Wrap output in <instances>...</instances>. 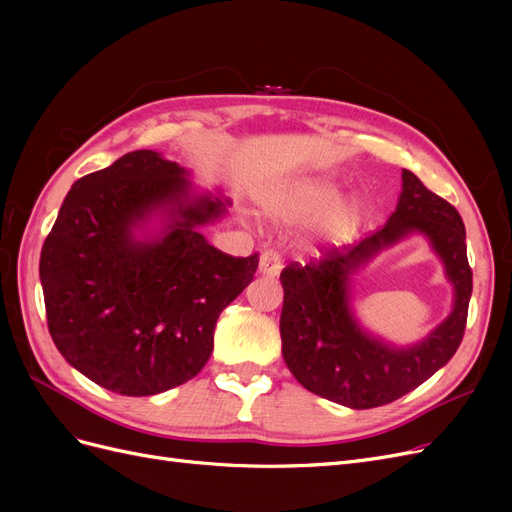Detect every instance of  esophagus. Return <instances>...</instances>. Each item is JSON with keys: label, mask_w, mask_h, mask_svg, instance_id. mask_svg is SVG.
Segmentation results:
<instances>
[{"label": "esophagus", "mask_w": 512, "mask_h": 512, "mask_svg": "<svg viewBox=\"0 0 512 512\" xmlns=\"http://www.w3.org/2000/svg\"><path fill=\"white\" fill-rule=\"evenodd\" d=\"M258 271H260L262 275H267V277L280 275V271H282V260H280V256H277V254L271 252V250L262 252V254H260V260H258Z\"/></svg>", "instance_id": "obj_1"}]
</instances>
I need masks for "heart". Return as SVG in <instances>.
Segmentation results:
<instances>
[{
    "label": "heart",
    "instance_id": "obj_1",
    "mask_svg": "<svg viewBox=\"0 0 512 512\" xmlns=\"http://www.w3.org/2000/svg\"><path fill=\"white\" fill-rule=\"evenodd\" d=\"M339 190L327 179H303L262 196L260 205L273 220L307 222L320 215L331 239H342L359 226L361 211L354 203H337Z\"/></svg>",
    "mask_w": 512,
    "mask_h": 512
}]
</instances>
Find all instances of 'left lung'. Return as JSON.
Masks as SVG:
<instances>
[{
    "mask_svg": "<svg viewBox=\"0 0 512 512\" xmlns=\"http://www.w3.org/2000/svg\"><path fill=\"white\" fill-rule=\"evenodd\" d=\"M401 181L397 209L374 235L335 247L305 267L290 262L280 275V335L288 369L307 391L352 410L378 408L414 391L453 359L466 331L472 297L466 226L459 211L410 170H401ZM412 231L425 234L445 262L456 299L452 316L423 343L397 349L367 334L353 318L349 275Z\"/></svg>",
    "mask_w": 512,
    "mask_h": 512,
    "instance_id": "1",
    "label": "left lung"
}]
</instances>
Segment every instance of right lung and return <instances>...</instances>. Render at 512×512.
Listing matches in <instances>:
<instances>
[{
    "instance_id": "add662e5",
    "label": "right lung",
    "mask_w": 512,
    "mask_h": 512,
    "mask_svg": "<svg viewBox=\"0 0 512 512\" xmlns=\"http://www.w3.org/2000/svg\"><path fill=\"white\" fill-rule=\"evenodd\" d=\"M188 173L141 149L72 185L42 245L46 322L61 356L91 382L147 397L209 361L222 309L254 280L258 254L235 258L198 228L230 200L194 194ZM160 233L141 240L151 217Z\"/></svg>"
}]
</instances>
